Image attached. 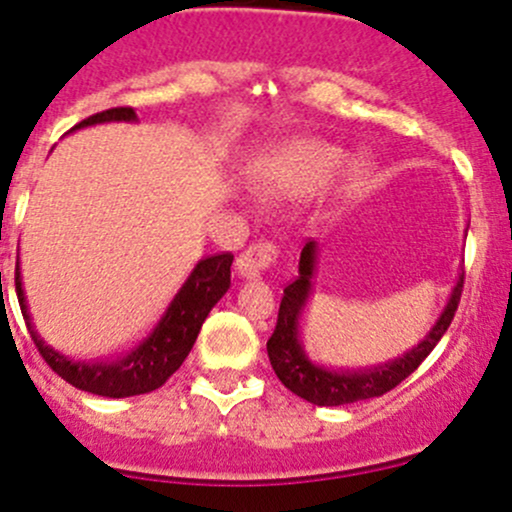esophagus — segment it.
Masks as SVG:
<instances>
[{"instance_id":"1","label":"esophagus","mask_w":512,"mask_h":512,"mask_svg":"<svg viewBox=\"0 0 512 512\" xmlns=\"http://www.w3.org/2000/svg\"><path fill=\"white\" fill-rule=\"evenodd\" d=\"M279 250L272 240H255L238 255V270L242 277H260L277 260Z\"/></svg>"}]
</instances>
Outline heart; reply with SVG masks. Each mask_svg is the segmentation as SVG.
<instances>
[{
	"mask_svg": "<svg viewBox=\"0 0 512 512\" xmlns=\"http://www.w3.org/2000/svg\"><path fill=\"white\" fill-rule=\"evenodd\" d=\"M346 154L321 142H297L272 161L267 179L287 191H309L336 174Z\"/></svg>",
	"mask_w": 512,
	"mask_h": 512,
	"instance_id": "heart-1",
	"label": "heart"
}]
</instances>
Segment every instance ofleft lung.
Segmentation results:
<instances>
[{
  "instance_id": "8db88e82",
  "label": "left lung",
  "mask_w": 512,
  "mask_h": 512,
  "mask_svg": "<svg viewBox=\"0 0 512 512\" xmlns=\"http://www.w3.org/2000/svg\"><path fill=\"white\" fill-rule=\"evenodd\" d=\"M314 255L316 242L306 240L299 257V277L284 287L282 301H279L277 326H274L270 341H267V355H270L274 373H277L282 385L289 387L294 395L304 397L306 402H314L319 407L351 405V402L385 395L392 387L400 385L407 375H412L422 365V360L441 341L451 319H454L456 309H459L461 292H464V274L456 282L449 304L441 311L437 324H434L432 331L424 336V341L419 346H414L410 353L390 360L385 365H378V368L341 370V373H336V370L319 368V365H314L306 358L304 351H301L297 333L299 314L304 309L306 297H309V279L311 272H314Z\"/></svg>"
}]
</instances>
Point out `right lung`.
Masks as SVG:
<instances>
[{"label":"right lung","mask_w":512,"mask_h":512,"mask_svg":"<svg viewBox=\"0 0 512 512\" xmlns=\"http://www.w3.org/2000/svg\"><path fill=\"white\" fill-rule=\"evenodd\" d=\"M110 120H134L132 107H110L98 115L85 117L80 125H95V122ZM230 265H233V252H215V255L203 257L193 272L188 274L184 287L171 299L169 309L159 319V324L129 351L115 355L110 360H98V363H85V360H68L66 355L56 353L53 348L43 346L36 336L34 326L26 311L24 289H21L19 265L14 270L16 297H19L21 314H24L26 326H29L31 338L39 348L41 358L46 360L48 368L61 375L66 383L85 392L102 397H129L144 395V392L157 390L181 368L188 351L196 343L198 331L206 321L208 311L218 304V299L228 292L230 287Z\"/></svg>","instance_id":"obj_1"}]
</instances>
